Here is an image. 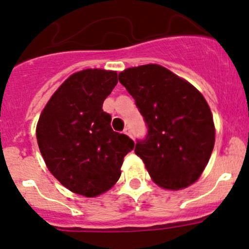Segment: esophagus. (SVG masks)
I'll return each mask as SVG.
<instances>
[{
	"label": "esophagus",
	"instance_id": "obj_1",
	"mask_svg": "<svg viewBox=\"0 0 249 249\" xmlns=\"http://www.w3.org/2000/svg\"><path fill=\"white\" fill-rule=\"evenodd\" d=\"M124 134H126V136L131 137V131H130V128H128V127L125 128V130H124Z\"/></svg>",
	"mask_w": 249,
	"mask_h": 249
}]
</instances>
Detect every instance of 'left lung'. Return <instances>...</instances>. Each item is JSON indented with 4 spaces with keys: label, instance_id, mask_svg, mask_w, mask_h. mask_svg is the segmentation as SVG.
Segmentation results:
<instances>
[{
    "label": "left lung",
    "instance_id": "1",
    "mask_svg": "<svg viewBox=\"0 0 249 249\" xmlns=\"http://www.w3.org/2000/svg\"><path fill=\"white\" fill-rule=\"evenodd\" d=\"M119 82L136 100L148 126L134 153L152 181L167 190L194 184L213 151V117L204 96L163 66L148 64L121 71Z\"/></svg>",
    "mask_w": 249,
    "mask_h": 249
}]
</instances>
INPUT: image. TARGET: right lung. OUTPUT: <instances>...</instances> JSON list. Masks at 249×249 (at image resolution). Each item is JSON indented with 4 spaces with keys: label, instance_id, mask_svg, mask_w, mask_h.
Returning a JSON list of instances; mask_svg holds the SVG:
<instances>
[{
    "label": "right lung",
    "instance_id": "add662e5",
    "mask_svg": "<svg viewBox=\"0 0 249 249\" xmlns=\"http://www.w3.org/2000/svg\"><path fill=\"white\" fill-rule=\"evenodd\" d=\"M118 82L116 71L87 68L64 81L39 116L36 136L54 178L71 193L97 197L121 178L134 142L111 128L103 102Z\"/></svg>",
    "mask_w": 249,
    "mask_h": 249
}]
</instances>
